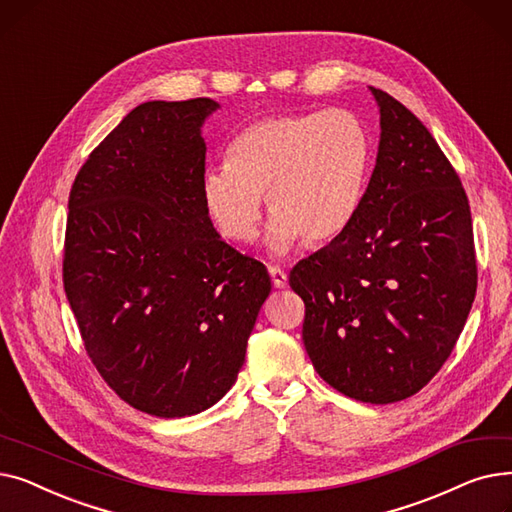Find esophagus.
I'll list each match as a JSON object with an SVG mask.
<instances>
[{"label":"esophagus","instance_id":"34e87169","mask_svg":"<svg viewBox=\"0 0 512 512\" xmlns=\"http://www.w3.org/2000/svg\"><path fill=\"white\" fill-rule=\"evenodd\" d=\"M270 278H272L276 288H286L288 286V276H286L284 270H280V267H274V265L270 267Z\"/></svg>","mask_w":512,"mask_h":512}]
</instances>
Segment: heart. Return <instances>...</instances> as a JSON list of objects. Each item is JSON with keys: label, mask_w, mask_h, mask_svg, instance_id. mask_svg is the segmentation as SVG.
<instances>
[{"label": "heart", "mask_w": 512, "mask_h": 512, "mask_svg": "<svg viewBox=\"0 0 512 512\" xmlns=\"http://www.w3.org/2000/svg\"><path fill=\"white\" fill-rule=\"evenodd\" d=\"M371 166L363 120L334 107L326 112L261 118L228 145L226 166L211 168L201 195L211 222L232 242H251L265 197L272 220L265 245L286 255L332 240L353 222Z\"/></svg>", "instance_id": "b5f03b06"}]
</instances>
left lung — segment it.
Wrapping results in <instances>:
<instances>
[{
	"mask_svg": "<svg viewBox=\"0 0 512 512\" xmlns=\"http://www.w3.org/2000/svg\"><path fill=\"white\" fill-rule=\"evenodd\" d=\"M380 145L353 222L292 267L307 355L332 388L371 405L405 400L440 371L477 288L471 209L421 120L369 87Z\"/></svg>",
	"mask_w": 512,
	"mask_h": 512,
	"instance_id": "8db88e82",
	"label": "left lung"
}]
</instances>
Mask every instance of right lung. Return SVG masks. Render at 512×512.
I'll use <instances>...</instances> for the list:
<instances>
[{"label":"right lung","instance_id":"obj_1","mask_svg":"<svg viewBox=\"0 0 512 512\" xmlns=\"http://www.w3.org/2000/svg\"><path fill=\"white\" fill-rule=\"evenodd\" d=\"M220 103H141L80 168L68 199L64 288L87 353L130 407L174 419L236 382L265 265L213 228L201 128Z\"/></svg>","mask_w":512,"mask_h":512}]
</instances>
